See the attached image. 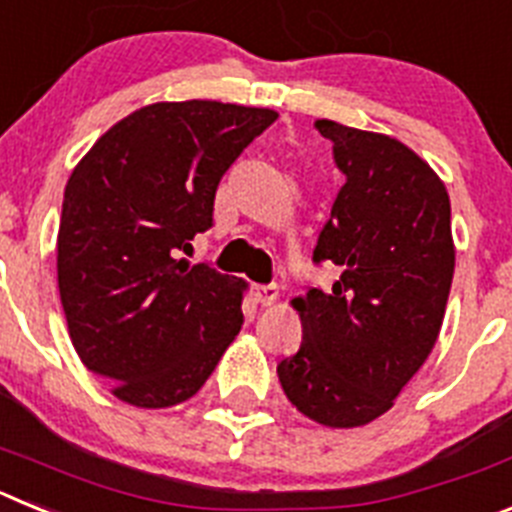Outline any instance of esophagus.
I'll return each instance as SVG.
<instances>
[{
	"mask_svg": "<svg viewBox=\"0 0 512 512\" xmlns=\"http://www.w3.org/2000/svg\"><path fill=\"white\" fill-rule=\"evenodd\" d=\"M279 297L277 284H256L253 287V300L259 302V305H274Z\"/></svg>",
	"mask_w": 512,
	"mask_h": 512,
	"instance_id": "esophagus-1",
	"label": "esophagus"
}]
</instances>
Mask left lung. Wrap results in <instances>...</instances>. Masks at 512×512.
<instances>
[{"mask_svg": "<svg viewBox=\"0 0 512 512\" xmlns=\"http://www.w3.org/2000/svg\"><path fill=\"white\" fill-rule=\"evenodd\" d=\"M346 176L312 259L330 289L295 297L302 346L279 361L287 400L328 428H359L395 405L441 333L454 279L449 192L405 143L315 120Z\"/></svg>", "mask_w": 512, "mask_h": 512, "instance_id": "obj_1", "label": "left lung"}]
</instances>
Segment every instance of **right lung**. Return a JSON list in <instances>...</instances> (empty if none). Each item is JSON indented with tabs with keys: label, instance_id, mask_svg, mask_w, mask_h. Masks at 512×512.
Wrapping results in <instances>:
<instances>
[{
	"label": "right lung",
	"instance_id": "add662e5",
	"mask_svg": "<svg viewBox=\"0 0 512 512\" xmlns=\"http://www.w3.org/2000/svg\"><path fill=\"white\" fill-rule=\"evenodd\" d=\"M277 112L156 102L115 122L71 171L58 292L81 364L135 408L200 392L243 325L248 284L176 259L212 228L217 184Z\"/></svg>",
	"mask_w": 512,
	"mask_h": 512
}]
</instances>
